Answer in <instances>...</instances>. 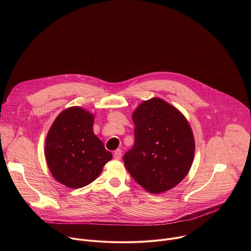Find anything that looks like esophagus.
Masks as SVG:
<instances>
[{"mask_svg":"<svg viewBox=\"0 0 251 251\" xmlns=\"http://www.w3.org/2000/svg\"><path fill=\"white\" fill-rule=\"evenodd\" d=\"M113 157H114L115 160H120L121 157H122V150H121V149L116 150V151L114 152V154H113Z\"/></svg>","mask_w":251,"mask_h":251,"instance_id":"1","label":"esophagus"}]
</instances>
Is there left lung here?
<instances>
[{
  "label": "left lung",
  "mask_w": 251,
  "mask_h": 251,
  "mask_svg": "<svg viewBox=\"0 0 251 251\" xmlns=\"http://www.w3.org/2000/svg\"><path fill=\"white\" fill-rule=\"evenodd\" d=\"M135 144L124 157L134 180L152 194L167 192L188 175L195 156V138L183 113L154 97L132 114Z\"/></svg>",
  "instance_id": "obj_1"
}]
</instances>
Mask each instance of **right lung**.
<instances>
[{"label": "right lung", "instance_id": "obj_1", "mask_svg": "<svg viewBox=\"0 0 251 251\" xmlns=\"http://www.w3.org/2000/svg\"><path fill=\"white\" fill-rule=\"evenodd\" d=\"M94 115L78 106L64 109L53 121L46 139L45 156L57 182L79 189L92 183L112 159L93 132Z\"/></svg>", "mask_w": 251, "mask_h": 251}]
</instances>
